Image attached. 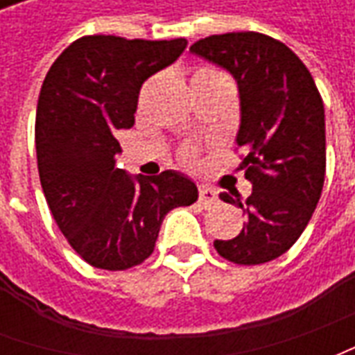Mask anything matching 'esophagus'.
Segmentation results:
<instances>
[{"label":"esophagus","instance_id":"obj_1","mask_svg":"<svg viewBox=\"0 0 355 355\" xmlns=\"http://www.w3.org/2000/svg\"><path fill=\"white\" fill-rule=\"evenodd\" d=\"M215 201H216V190H213V188H207V186H201L200 188V203L201 205L209 207V205H213Z\"/></svg>","mask_w":355,"mask_h":355}]
</instances>
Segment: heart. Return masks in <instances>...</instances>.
I'll return each mask as SVG.
<instances>
[{
    "instance_id": "1",
    "label": "heart",
    "mask_w": 355,
    "mask_h": 355,
    "mask_svg": "<svg viewBox=\"0 0 355 355\" xmlns=\"http://www.w3.org/2000/svg\"><path fill=\"white\" fill-rule=\"evenodd\" d=\"M216 76H224V73H220L215 68H200L193 78H216ZM193 157H196V152H193L192 148H182V152H180V159L182 162L192 163Z\"/></svg>"
}]
</instances>
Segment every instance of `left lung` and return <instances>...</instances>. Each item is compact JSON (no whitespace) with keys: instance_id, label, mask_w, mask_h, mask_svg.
<instances>
[{"instance_id":"obj_1","label":"left lung","mask_w":355,"mask_h":355,"mask_svg":"<svg viewBox=\"0 0 355 355\" xmlns=\"http://www.w3.org/2000/svg\"><path fill=\"white\" fill-rule=\"evenodd\" d=\"M190 51L238 80L239 159L253 184L247 200L220 193L247 220L234 239H216V253L239 266L274 261L295 245L321 198L327 162L321 94L304 62L266 34L209 35Z\"/></svg>"}]
</instances>
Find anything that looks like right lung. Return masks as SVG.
Listing matches in <instances>:
<instances>
[{"instance_id":"add662e5","label":"right lung","mask_w":355,"mask_h":355,"mask_svg":"<svg viewBox=\"0 0 355 355\" xmlns=\"http://www.w3.org/2000/svg\"><path fill=\"white\" fill-rule=\"evenodd\" d=\"M177 40L83 35L43 80L35 112V152L55 223L83 261L129 270L154 253L171 209L198 201L192 180L173 171L135 182L116 167L117 129L135 125L142 83L186 49Z\"/></svg>"}]
</instances>
